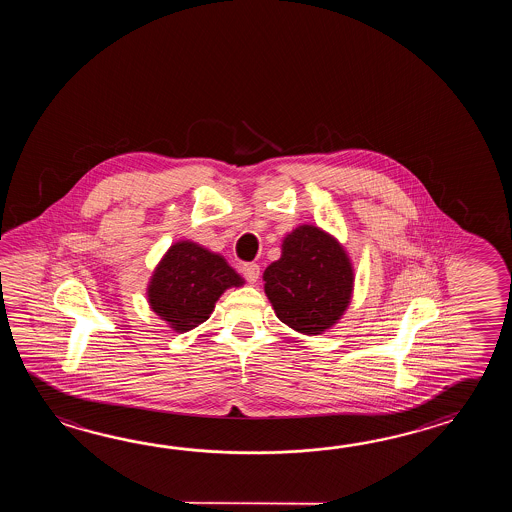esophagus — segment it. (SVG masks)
I'll return each mask as SVG.
<instances>
[{
  "label": "esophagus",
  "mask_w": 512,
  "mask_h": 512,
  "mask_svg": "<svg viewBox=\"0 0 512 512\" xmlns=\"http://www.w3.org/2000/svg\"><path fill=\"white\" fill-rule=\"evenodd\" d=\"M241 272H243L247 282L256 283L258 278H260V265L258 263H243L241 265Z\"/></svg>",
  "instance_id": "esophagus-1"
}]
</instances>
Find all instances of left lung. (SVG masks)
Masks as SVG:
<instances>
[{"mask_svg":"<svg viewBox=\"0 0 512 512\" xmlns=\"http://www.w3.org/2000/svg\"><path fill=\"white\" fill-rule=\"evenodd\" d=\"M265 294L283 324L320 335L346 311L353 269L344 249L324 230L302 225L282 245V258L265 272Z\"/></svg>","mask_w":512,"mask_h":512,"instance_id":"obj_1","label":"left lung"}]
</instances>
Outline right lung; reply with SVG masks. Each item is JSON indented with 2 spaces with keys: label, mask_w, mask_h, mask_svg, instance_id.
<instances>
[{
  "label": "right lung",
  "mask_w": 512,
  "mask_h": 512,
  "mask_svg": "<svg viewBox=\"0 0 512 512\" xmlns=\"http://www.w3.org/2000/svg\"><path fill=\"white\" fill-rule=\"evenodd\" d=\"M241 283L225 258L192 241H179L153 272L148 302L175 331L185 333L207 320L225 289Z\"/></svg>",
  "instance_id": "right-lung-1"
}]
</instances>
